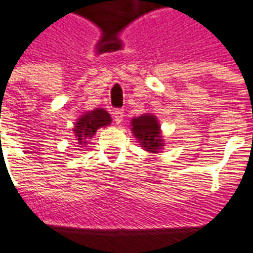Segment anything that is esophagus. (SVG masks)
<instances>
[{
    "instance_id": "obj_1",
    "label": "esophagus",
    "mask_w": 253,
    "mask_h": 253,
    "mask_svg": "<svg viewBox=\"0 0 253 253\" xmlns=\"http://www.w3.org/2000/svg\"><path fill=\"white\" fill-rule=\"evenodd\" d=\"M123 116H125V112H123V110H115L114 111V121L116 122V123H121L122 121H123Z\"/></svg>"
}]
</instances>
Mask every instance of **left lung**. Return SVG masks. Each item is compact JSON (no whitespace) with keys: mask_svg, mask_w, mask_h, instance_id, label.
<instances>
[{"mask_svg":"<svg viewBox=\"0 0 253 253\" xmlns=\"http://www.w3.org/2000/svg\"><path fill=\"white\" fill-rule=\"evenodd\" d=\"M132 134L142 143V146L149 152H157L163 145V139L160 135V125L156 116L142 115L134 118L131 122Z\"/></svg>","mask_w":253,"mask_h":253,"instance_id":"obj_1","label":"left lung"}]
</instances>
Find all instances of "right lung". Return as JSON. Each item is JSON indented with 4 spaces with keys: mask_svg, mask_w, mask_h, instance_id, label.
<instances>
[{
    "mask_svg": "<svg viewBox=\"0 0 253 253\" xmlns=\"http://www.w3.org/2000/svg\"><path fill=\"white\" fill-rule=\"evenodd\" d=\"M111 123L110 114L103 108H96L93 111H89L88 114L83 115L76 123L74 134L77 137L78 143H86V138H92L93 134L99 130L100 127L107 126Z\"/></svg>",
    "mask_w": 253,
    "mask_h": 253,
    "instance_id": "obj_1",
    "label": "right lung"
}]
</instances>
